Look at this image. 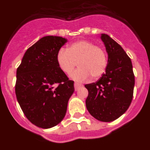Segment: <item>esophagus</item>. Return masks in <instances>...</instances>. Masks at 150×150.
I'll return each mask as SVG.
<instances>
[{
	"label": "esophagus",
	"instance_id": "esophagus-1",
	"mask_svg": "<svg viewBox=\"0 0 150 150\" xmlns=\"http://www.w3.org/2000/svg\"><path fill=\"white\" fill-rule=\"evenodd\" d=\"M74 86H75V91H78L79 90L80 88H81V87L83 86L81 84H79V83H75V85H74Z\"/></svg>",
	"mask_w": 150,
	"mask_h": 150
}]
</instances>
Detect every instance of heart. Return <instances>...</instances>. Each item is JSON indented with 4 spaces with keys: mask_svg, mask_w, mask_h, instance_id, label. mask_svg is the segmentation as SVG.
<instances>
[{
    "mask_svg": "<svg viewBox=\"0 0 150 150\" xmlns=\"http://www.w3.org/2000/svg\"><path fill=\"white\" fill-rule=\"evenodd\" d=\"M56 62L61 71L69 75L75 69L76 62L79 69L71 75L75 81H87L91 76L98 79L104 74L108 66V56L102 48L95 46L88 40H78L65 50H60Z\"/></svg>",
    "mask_w": 150,
    "mask_h": 150,
    "instance_id": "obj_1",
    "label": "heart"
}]
</instances>
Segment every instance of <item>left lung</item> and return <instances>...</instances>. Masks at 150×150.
Instances as JSON below:
<instances>
[{"instance_id": "left-lung-1", "label": "left lung", "mask_w": 150, "mask_h": 150, "mask_svg": "<svg viewBox=\"0 0 150 150\" xmlns=\"http://www.w3.org/2000/svg\"><path fill=\"white\" fill-rule=\"evenodd\" d=\"M100 39L108 53V66L98 81L85 85L88 91L85 104L95 119L111 122L131 104L135 78L131 60L124 49L108 35L102 33Z\"/></svg>"}]
</instances>
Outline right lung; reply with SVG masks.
I'll list each match as a JSON object with an SVG mask.
<instances>
[{
	"instance_id": "add662e5",
	"label": "right lung",
	"mask_w": 150,
	"mask_h": 150,
	"mask_svg": "<svg viewBox=\"0 0 150 150\" xmlns=\"http://www.w3.org/2000/svg\"><path fill=\"white\" fill-rule=\"evenodd\" d=\"M66 42L60 36H44L26 50L17 69V101L26 118L40 128L53 127L63 120L75 91L74 81L56 62Z\"/></svg>"
}]
</instances>
